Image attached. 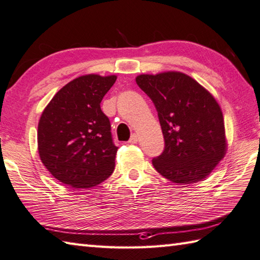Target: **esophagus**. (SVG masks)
I'll use <instances>...</instances> for the list:
<instances>
[{
  "label": "esophagus",
  "mask_w": 260,
  "mask_h": 260,
  "mask_svg": "<svg viewBox=\"0 0 260 260\" xmlns=\"http://www.w3.org/2000/svg\"><path fill=\"white\" fill-rule=\"evenodd\" d=\"M137 141H139V136H137L136 134H133L129 139L128 143H129V144H135V143H137Z\"/></svg>",
  "instance_id": "1"
}]
</instances>
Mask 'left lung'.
Listing matches in <instances>:
<instances>
[{
    "label": "left lung",
    "instance_id": "obj_1",
    "mask_svg": "<svg viewBox=\"0 0 260 260\" xmlns=\"http://www.w3.org/2000/svg\"><path fill=\"white\" fill-rule=\"evenodd\" d=\"M136 84L157 110L165 147L152 159L157 172L179 184L202 181L227 152L222 110L206 88L179 71L140 75Z\"/></svg>",
    "mask_w": 260,
    "mask_h": 260
}]
</instances>
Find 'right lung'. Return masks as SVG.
I'll list each match as a JSON object with an SVG mask.
<instances>
[{
	"mask_svg": "<svg viewBox=\"0 0 260 260\" xmlns=\"http://www.w3.org/2000/svg\"><path fill=\"white\" fill-rule=\"evenodd\" d=\"M117 77L80 76L47 105L38 125V151L53 178L77 189L101 184L114 172L117 146L101 109Z\"/></svg>",
	"mask_w": 260,
	"mask_h": 260,
	"instance_id": "right-lung-1",
	"label": "right lung"
}]
</instances>
